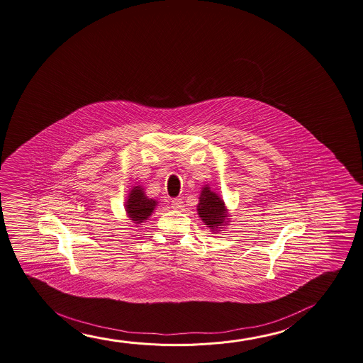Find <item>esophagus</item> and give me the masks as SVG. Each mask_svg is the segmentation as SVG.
Returning <instances> with one entry per match:
<instances>
[{"label": "esophagus", "instance_id": "obj_1", "mask_svg": "<svg viewBox=\"0 0 363 363\" xmlns=\"http://www.w3.org/2000/svg\"><path fill=\"white\" fill-rule=\"evenodd\" d=\"M184 202H183V199L182 198H174L172 201V208H175V210H183V205Z\"/></svg>", "mask_w": 363, "mask_h": 363}]
</instances>
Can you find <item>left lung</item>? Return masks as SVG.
I'll list each match as a JSON object with an SVG mask.
<instances>
[{
    "mask_svg": "<svg viewBox=\"0 0 363 363\" xmlns=\"http://www.w3.org/2000/svg\"><path fill=\"white\" fill-rule=\"evenodd\" d=\"M197 207L199 218H202L203 223L208 225V228L211 229H218V226L224 225L225 218H228L224 201L207 185L199 196V203Z\"/></svg>",
    "mask_w": 363,
    "mask_h": 363,
    "instance_id": "left-lung-1",
    "label": "left lung"
}]
</instances>
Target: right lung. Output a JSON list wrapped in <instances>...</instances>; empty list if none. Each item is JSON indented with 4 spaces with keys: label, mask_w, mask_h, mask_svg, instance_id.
I'll return each mask as SVG.
<instances>
[{
    "label": "right lung",
    "mask_w": 363,
    "mask_h": 363,
    "mask_svg": "<svg viewBox=\"0 0 363 363\" xmlns=\"http://www.w3.org/2000/svg\"><path fill=\"white\" fill-rule=\"evenodd\" d=\"M156 205L157 202L155 199L145 197L143 189L140 186H134L126 202V212L133 223L139 224L148 218Z\"/></svg>",
    "instance_id": "add662e5"
}]
</instances>
